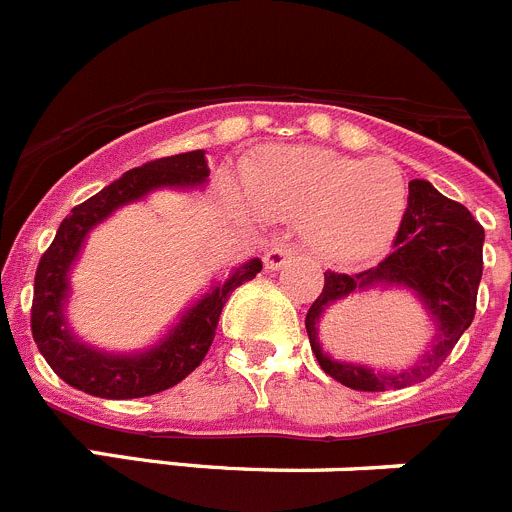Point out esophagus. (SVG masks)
I'll use <instances>...</instances> for the list:
<instances>
[{
    "instance_id": "esophagus-1",
    "label": "esophagus",
    "mask_w": 512,
    "mask_h": 512,
    "mask_svg": "<svg viewBox=\"0 0 512 512\" xmlns=\"http://www.w3.org/2000/svg\"><path fill=\"white\" fill-rule=\"evenodd\" d=\"M289 259H292V248H287V246H274L264 253V264L269 271L282 269Z\"/></svg>"
}]
</instances>
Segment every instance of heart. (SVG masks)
Instances as JSON below:
<instances>
[{
	"label": "heart",
	"mask_w": 512,
	"mask_h": 512,
	"mask_svg": "<svg viewBox=\"0 0 512 512\" xmlns=\"http://www.w3.org/2000/svg\"><path fill=\"white\" fill-rule=\"evenodd\" d=\"M256 212L300 223L318 259L359 264L395 241L410 189L390 158H356L328 148H277L246 169Z\"/></svg>",
	"instance_id": "b5f03b06"
}]
</instances>
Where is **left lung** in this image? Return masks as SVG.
<instances>
[{
    "mask_svg": "<svg viewBox=\"0 0 512 512\" xmlns=\"http://www.w3.org/2000/svg\"><path fill=\"white\" fill-rule=\"evenodd\" d=\"M482 243L485 230L467 207L443 197L431 182L413 179L408 212L392 251L361 274L325 271L323 292L305 318L312 354L323 372L359 392L402 390L431 377L474 320L482 279ZM372 288H405L416 295L434 323L432 343L410 367L374 370L341 362L330 357L319 343L324 315L348 296Z\"/></svg>",
    "mask_w": 512,
    "mask_h": 512,
    "instance_id": "left-lung-1",
    "label": "left lung"
}]
</instances>
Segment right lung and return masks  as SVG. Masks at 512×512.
<instances>
[{"label": "right lung", "instance_id": "add662e5", "mask_svg": "<svg viewBox=\"0 0 512 512\" xmlns=\"http://www.w3.org/2000/svg\"><path fill=\"white\" fill-rule=\"evenodd\" d=\"M207 176L210 169L205 151L156 158L151 164L125 171L110 187L76 205L58 225L56 238L35 271L30 328L40 354L63 382L104 400H133L169 390L202 364L230 292L259 274L261 259H248L230 269L225 279H215L192 305L184 307L164 336L138 351H104L79 338L69 323L66 305L71 297V269L99 223L120 207L143 202L156 189H205Z\"/></svg>", "mask_w": 512, "mask_h": 512}]
</instances>
